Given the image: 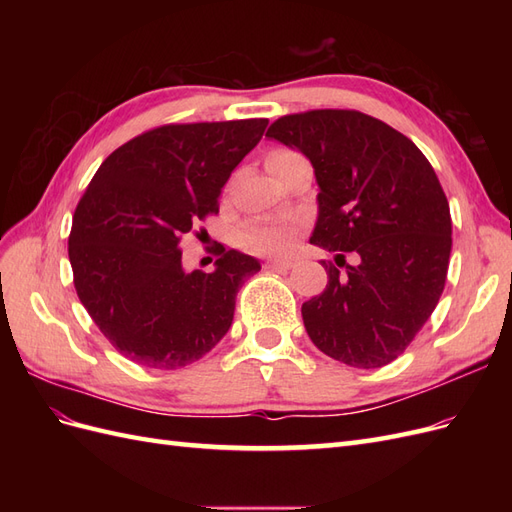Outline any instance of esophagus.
Wrapping results in <instances>:
<instances>
[{
	"label": "esophagus",
	"instance_id": "esophagus-1",
	"mask_svg": "<svg viewBox=\"0 0 512 512\" xmlns=\"http://www.w3.org/2000/svg\"><path fill=\"white\" fill-rule=\"evenodd\" d=\"M265 267L267 269H288V267H292V262L286 258H271L265 262Z\"/></svg>",
	"mask_w": 512,
	"mask_h": 512
}]
</instances>
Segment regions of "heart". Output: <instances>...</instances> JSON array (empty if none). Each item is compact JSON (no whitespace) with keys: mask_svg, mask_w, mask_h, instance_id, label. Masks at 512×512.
Here are the masks:
<instances>
[{"mask_svg":"<svg viewBox=\"0 0 512 512\" xmlns=\"http://www.w3.org/2000/svg\"><path fill=\"white\" fill-rule=\"evenodd\" d=\"M294 237H297V224L271 218L247 222L239 230L237 241L247 252L254 254H284L292 247Z\"/></svg>","mask_w":512,"mask_h":512,"instance_id":"b5f03b06","label":"heart"}]
</instances>
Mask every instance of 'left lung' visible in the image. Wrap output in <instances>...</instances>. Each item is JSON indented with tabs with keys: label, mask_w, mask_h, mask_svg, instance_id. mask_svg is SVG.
Returning <instances> with one entry per match:
<instances>
[{
	"label": "left lung",
	"mask_w": 512,
	"mask_h": 512,
	"mask_svg": "<svg viewBox=\"0 0 512 512\" xmlns=\"http://www.w3.org/2000/svg\"><path fill=\"white\" fill-rule=\"evenodd\" d=\"M267 136L314 166L309 243L356 254L344 273L322 262L329 284L301 307L309 339L350 367L395 361L446 282L453 224L436 170L408 136L359 111L286 115Z\"/></svg>",
	"instance_id": "left-lung-1"
}]
</instances>
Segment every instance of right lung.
Here are the masks:
<instances>
[{"label": "right lung", "instance_id": "right-lung-1", "mask_svg": "<svg viewBox=\"0 0 512 512\" xmlns=\"http://www.w3.org/2000/svg\"><path fill=\"white\" fill-rule=\"evenodd\" d=\"M267 119L162 126L108 156L72 218L74 286L98 329L126 359L190 365L228 333L235 297L260 262L224 252L213 271H185L181 237L218 198L265 134Z\"/></svg>", "mask_w": 512, "mask_h": 512}]
</instances>
